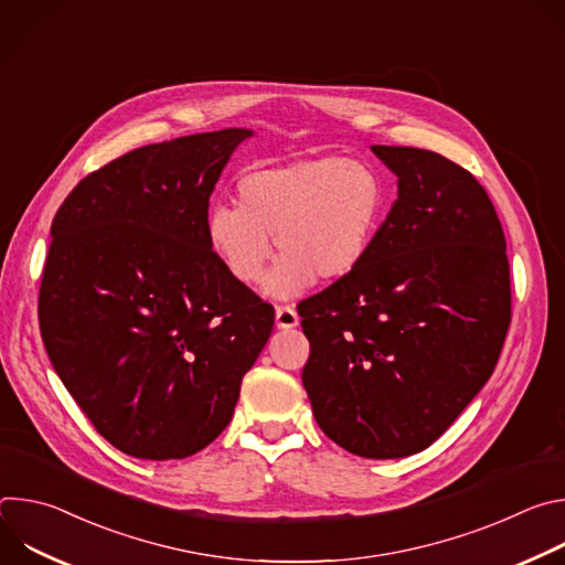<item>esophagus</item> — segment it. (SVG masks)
<instances>
[{
    "instance_id": "esophagus-1",
    "label": "esophagus",
    "mask_w": 565,
    "mask_h": 565,
    "mask_svg": "<svg viewBox=\"0 0 565 565\" xmlns=\"http://www.w3.org/2000/svg\"><path fill=\"white\" fill-rule=\"evenodd\" d=\"M275 319L279 329H295L299 324V315L292 306H277Z\"/></svg>"
}]
</instances>
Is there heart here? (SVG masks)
Wrapping results in <instances>:
<instances>
[{
  "instance_id": "1",
  "label": "heart",
  "mask_w": 565,
  "mask_h": 565,
  "mask_svg": "<svg viewBox=\"0 0 565 565\" xmlns=\"http://www.w3.org/2000/svg\"><path fill=\"white\" fill-rule=\"evenodd\" d=\"M236 201H216L205 218L212 253L241 284H257L281 253L266 292L288 299L317 275L327 281L351 277L371 253L384 218L380 177L344 158H308L262 168L236 183Z\"/></svg>"
}]
</instances>
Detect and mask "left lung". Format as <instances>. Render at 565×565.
<instances>
[{
    "instance_id": "8db88e82",
    "label": "left lung",
    "mask_w": 565,
    "mask_h": 565,
    "mask_svg": "<svg viewBox=\"0 0 565 565\" xmlns=\"http://www.w3.org/2000/svg\"><path fill=\"white\" fill-rule=\"evenodd\" d=\"M371 149L397 177V199L364 264L297 310L319 429L382 460L427 449L490 380L512 292L505 234L482 185L429 149Z\"/></svg>"
}]
</instances>
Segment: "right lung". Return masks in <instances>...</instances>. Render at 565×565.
<instances>
[{
    "label": "right lung",
    "instance_id": "add662e5",
    "mask_svg": "<svg viewBox=\"0 0 565 565\" xmlns=\"http://www.w3.org/2000/svg\"><path fill=\"white\" fill-rule=\"evenodd\" d=\"M250 129L134 149L79 181L40 286L49 360L92 425L145 460L188 458L232 420L275 308L205 236L210 194Z\"/></svg>",
    "mask_w": 565,
    "mask_h": 565
}]
</instances>
